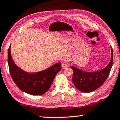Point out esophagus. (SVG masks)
<instances>
[{"label":"esophagus","mask_w":120,"mask_h":120,"mask_svg":"<svg viewBox=\"0 0 120 120\" xmlns=\"http://www.w3.org/2000/svg\"><path fill=\"white\" fill-rule=\"evenodd\" d=\"M61 66H62V68L63 69H65L66 68L68 67V63L66 62H62L61 64Z\"/></svg>","instance_id":"esophagus-1"}]
</instances>
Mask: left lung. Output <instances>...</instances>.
Segmentation results:
<instances>
[{
    "mask_svg": "<svg viewBox=\"0 0 120 120\" xmlns=\"http://www.w3.org/2000/svg\"><path fill=\"white\" fill-rule=\"evenodd\" d=\"M111 48V59L107 67L102 70L89 73L71 66V68L74 72L72 82L76 88L81 92L89 93L96 90L103 85L108 78L112 66L113 52Z\"/></svg>",
    "mask_w": 120,
    "mask_h": 120,
    "instance_id": "8db88e82",
    "label": "left lung"
}]
</instances>
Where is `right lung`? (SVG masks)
Instances as JSON below:
<instances>
[{
    "label": "right lung",
    "instance_id": "right-lung-1",
    "mask_svg": "<svg viewBox=\"0 0 120 120\" xmlns=\"http://www.w3.org/2000/svg\"><path fill=\"white\" fill-rule=\"evenodd\" d=\"M11 46L8 49L9 71L14 83L21 90L33 95L44 94L50 88L57 73L61 69L59 62L40 72H25L15 65L11 55Z\"/></svg>",
    "mask_w": 120,
    "mask_h": 120
}]
</instances>
